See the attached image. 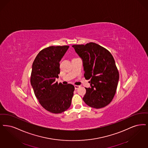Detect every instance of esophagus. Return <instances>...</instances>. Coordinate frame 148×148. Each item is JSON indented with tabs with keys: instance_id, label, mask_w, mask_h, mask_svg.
<instances>
[{
	"instance_id": "34e87169",
	"label": "esophagus",
	"mask_w": 148,
	"mask_h": 148,
	"mask_svg": "<svg viewBox=\"0 0 148 148\" xmlns=\"http://www.w3.org/2000/svg\"><path fill=\"white\" fill-rule=\"evenodd\" d=\"M79 87H80V86H77V85H75V90L78 89Z\"/></svg>"
}]
</instances>
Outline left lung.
Wrapping results in <instances>:
<instances>
[{
    "mask_svg": "<svg viewBox=\"0 0 148 148\" xmlns=\"http://www.w3.org/2000/svg\"><path fill=\"white\" fill-rule=\"evenodd\" d=\"M77 54L83 60L86 79H90V88H85V103L99 109L110 103L116 94L119 72L110 52L94 42L74 45Z\"/></svg>",
    "mask_w": 148,
    "mask_h": 148,
    "instance_id": "left-lung-1",
    "label": "left lung"
}]
</instances>
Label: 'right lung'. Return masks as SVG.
<instances>
[{"instance_id": "obj_1", "label": "right lung", "mask_w": 148, "mask_h": 148, "mask_svg": "<svg viewBox=\"0 0 148 148\" xmlns=\"http://www.w3.org/2000/svg\"><path fill=\"white\" fill-rule=\"evenodd\" d=\"M69 46H50L42 49L35 58L30 82L41 106L52 113H61L69 109L75 87L55 81L60 73V61Z\"/></svg>"}]
</instances>
